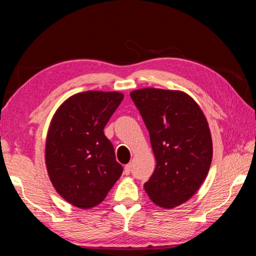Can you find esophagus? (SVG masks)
Listing matches in <instances>:
<instances>
[{"label": "esophagus", "mask_w": 256, "mask_h": 256, "mask_svg": "<svg viewBox=\"0 0 256 256\" xmlns=\"http://www.w3.org/2000/svg\"><path fill=\"white\" fill-rule=\"evenodd\" d=\"M131 168H132V165L131 164H128V165H125V168H124V173L126 174H130V172H131Z\"/></svg>", "instance_id": "34e87169"}]
</instances>
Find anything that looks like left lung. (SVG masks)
I'll list each match as a JSON object with an SVG mask.
<instances>
[{
  "label": "left lung",
  "instance_id": "1",
  "mask_svg": "<svg viewBox=\"0 0 256 256\" xmlns=\"http://www.w3.org/2000/svg\"><path fill=\"white\" fill-rule=\"evenodd\" d=\"M142 116L156 158L144 184L152 202L173 208L189 200L208 176L213 144L208 120L182 91L146 88L130 93Z\"/></svg>",
  "mask_w": 256,
  "mask_h": 256
}]
</instances>
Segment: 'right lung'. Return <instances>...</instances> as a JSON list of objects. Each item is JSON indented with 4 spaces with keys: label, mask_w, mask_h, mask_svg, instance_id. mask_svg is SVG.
<instances>
[{
    "label": "right lung",
    "mask_w": 256,
    "mask_h": 256,
    "mask_svg": "<svg viewBox=\"0 0 256 256\" xmlns=\"http://www.w3.org/2000/svg\"><path fill=\"white\" fill-rule=\"evenodd\" d=\"M123 98L114 91L76 93L52 117L46 142L48 174L56 192L72 206L99 205L122 176L123 168L104 128Z\"/></svg>",
    "instance_id": "add662e5"
}]
</instances>
